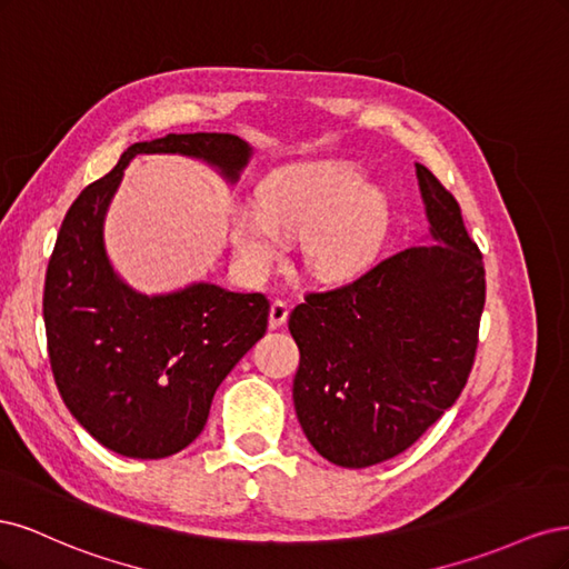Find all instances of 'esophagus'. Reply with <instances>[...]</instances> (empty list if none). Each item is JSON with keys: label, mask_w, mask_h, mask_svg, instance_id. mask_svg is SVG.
I'll use <instances>...</instances> for the list:
<instances>
[{"label": "esophagus", "mask_w": 569, "mask_h": 569, "mask_svg": "<svg viewBox=\"0 0 569 569\" xmlns=\"http://www.w3.org/2000/svg\"><path fill=\"white\" fill-rule=\"evenodd\" d=\"M287 318H289V306L280 299H274L270 303V318H268L270 330H278V327H282L287 322Z\"/></svg>", "instance_id": "esophagus-1"}]
</instances>
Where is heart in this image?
<instances>
[{"label":"heart","mask_w":569,"mask_h":569,"mask_svg":"<svg viewBox=\"0 0 569 569\" xmlns=\"http://www.w3.org/2000/svg\"><path fill=\"white\" fill-rule=\"evenodd\" d=\"M261 209L237 206L230 220L234 251L251 272L284 256L289 239H306V263L322 280L351 278L380 247L387 201L339 161L297 163L272 173L258 192Z\"/></svg>","instance_id":"1"}]
</instances>
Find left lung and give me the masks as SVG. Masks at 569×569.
Returning a JSON list of instances; mask_svg holds the SVG:
<instances>
[{"mask_svg":"<svg viewBox=\"0 0 569 569\" xmlns=\"http://www.w3.org/2000/svg\"><path fill=\"white\" fill-rule=\"evenodd\" d=\"M439 244L382 258L349 284L308 291L289 316L301 360L295 408L313 449L341 468L403 453L468 382L485 311V261L456 197L416 163Z\"/></svg>","mask_w":569,"mask_h":569,"instance_id":"obj_1","label":"left lung"}]
</instances>
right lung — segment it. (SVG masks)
<instances>
[{
	"label": "right lung",
	"instance_id": "add662e5",
	"mask_svg": "<svg viewBox=\"0 0 569 569\" xmlns=\"http://www.w3.org/2000/svg\"><path fill=\"white\" fill-rule=\"evenodd\" d=\"M137 153H182L237 182L251 147L228 132L128 147L68 209L49 258L42 311L66 408L107 449L157 460L201 435L216 389L266 335L270 301L209 282L147 297L118 278L104 249V216Z\"/></svg>",
	"mask_w": 569,
	"mask_h": 569
}]
</instances>
